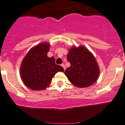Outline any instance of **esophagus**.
<instances>
[{
  "instance_id": "obj_1",
  "label": "esophagus",
  "mask_w": 125,
  "mask_h": 125,
  "mask_svg": "<svg viewBox=\"0 0 125 125\" xmlns=\"http://www.w3.org/2000/svg\"><path fill=\"white\" fill-rule=\"evenodd\" d=\"M61 66H62L64 70H66V67H65V65H64V64H62V65Z\"/></svg>"
}]
</instances>
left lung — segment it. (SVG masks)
Instances as JSON below:
<instances>
[{
  "label": "left lung",
  "mask_w": 125,
  "mask_h": 125,
  "mask_svg": "<svg viewBox=\"0 0 125 125\" xmlns=\"http://www.w3.org/2000/svg\"><path fill=\"white\" fill-rule=\"evenodd\" d=\"M67 60L70 66L65 74L74 86L87 87L93 85L99 76V67L93 53L83 45L69 49Z\"/></svg>",
  "instance_id": "8db88e82"
}]
</instances>
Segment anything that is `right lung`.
Wrapping results in <instances>:
<instances>
[{"mask_svg": "<svg viewBox=\"0 0 125 125\" xmlns=\"http://www.w3.org/2000/svg\"><path fill=\"white\" fill-rule=\"evenodd\" d=\"M50 44L42 42L33 47L26 55L20 67V76L26 86L32 90H44L52 78L63 68L55 64L53 57H47Z\"/></svg>", "mask_w": 125, "mask_h": 125, "instance_id": "obj_1", "label": "right lung"}]
</instances>
